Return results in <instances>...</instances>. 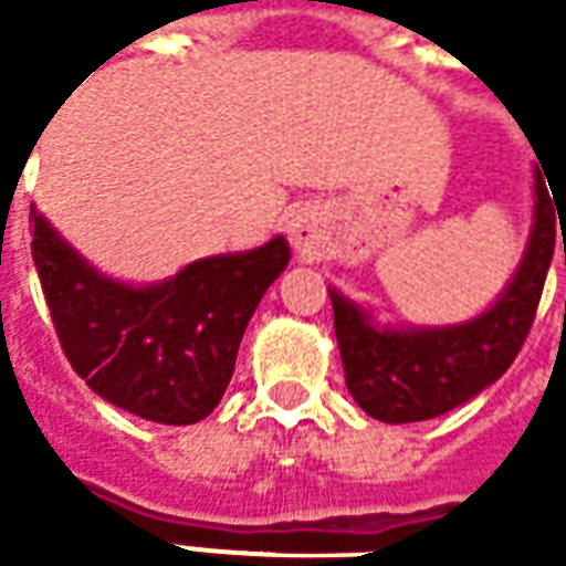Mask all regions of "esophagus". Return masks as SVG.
Segmentation results:
<instances>
[{
	"label": "esophagus",
	"instance_id": "obj_1",
	"mask_svg": "<svg viewBox=\"0 0 566 566\" xmlns=\"http://www.w3.org/2000/svg\"><path fill=\"white\" fill-rule=\"evenodd\" d=\"M287 233H291V239H294L296 248H312L315 242H318L321 227H318V221H315V214L300 211V214H294V218H291V223H287Z\"/></svg>",
	"mask_w": 566,
	"mask_h": 566
}]
</instances>
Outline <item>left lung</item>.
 Masks as SVG:
<instances>
[{"label": "left lung", "mask_w": 566, "mask_h": 566, "mask_svg": "<svg viewBox=\"0 0 566 566\" xmlns=\"http://www.w3.org/2000/svg\"><path fill=\"white\" fill-rule=\"evenodd\" d=\"M534 193V233L522 266L503 296L479 318L442 331H376L364 308L331 291L345 385L367 416L385 424L437 418L473 400L512 367L534 327L555 254V221H564L539 172Z\"/></svg>", "instance_id": "left-lung-1"}]
</instances>
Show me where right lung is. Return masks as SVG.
Returning a JSON list of instances; mask_svg holds the SVG:
<instances>
[{
    "mask_svg": "<svg viewBox=\"0 0 566 566\" xmlns=\"http://www.w3.org/2000/svg\"><path fill=\"white\" fill-rule=\"evenodd\" d=\"M30 223L32 260L72 369L108 403L157 424H193L221 403L248 321L291 260L279 235L129 287L87 266L35 209Z\"/></svg>",
    "mask_w": 566,
    "mask_h": 566,
    "instance_id": "add662e5",
    "label": "right lung"
}]
</instances>
